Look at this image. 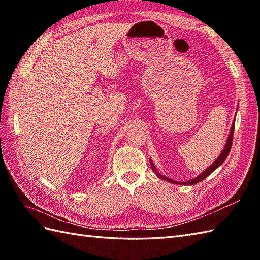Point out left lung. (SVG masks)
Listing matches in <instances>:
<instances>
[{
  "label": "left lung",
  "instance_id": "1",
  "mask_svg": "<svg viewBox=\"0 0 260 260\" xmlns=\"http://www.w3.org/2000/svg\"><path fill=\"white\" fill-rule=\"evenodd\" d=\"M234 131H235V123L233 124V127H231V132H230L229 137H228V140H227V144H225L224 150L222 151V153H221V154H220V156H219L217 159H215V162H213V163H212L211 165H210V167H209L206 171H204V172H202L200 175L197 176L196 179H193V180H191V181H187V182H181V184L192 185V184L199 183V182L202 181L203 179H206L207 176H209L210 174H211L215 169H218V168L220 167V165H221V164L225 161V158H227L228 154H229V152H230V150H231V146H233V141H234ZM151 164H152V169H153V171L157 174L158 178H161V179H163V180H165V181H169V182H171V183H175V184H179V183H180V182H176V181H174V180H172V179H169V178H167V176H163L162 174H159V173L157 172V171H156V169L154 168V165H153V163H152V162H151Z\"/></svg>",
  "mask_w": 260,
  "mask_h": 260
}]
</instances>
